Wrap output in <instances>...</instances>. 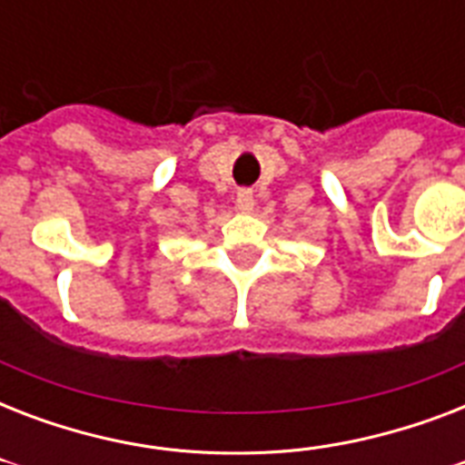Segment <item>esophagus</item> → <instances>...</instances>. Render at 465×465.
<instances>
[{
    "label": "esophagus",
    "mask_w": 465,
    "mask_h": 465,
    "mask_svg": "<svg viewBox=\"0 0 465 465\" xmlns=\"http://www.w3.org/2000/svg\"><path fill=\"white\" fill-rule=\"evenodd\" d=\"M253 204H255L253 190L243 188V190H239V193H236V207H239L241 212H251V210H253Z\"/></svg>",
    "instance_id": "34e87169"
}]
</instances>
